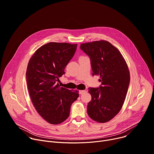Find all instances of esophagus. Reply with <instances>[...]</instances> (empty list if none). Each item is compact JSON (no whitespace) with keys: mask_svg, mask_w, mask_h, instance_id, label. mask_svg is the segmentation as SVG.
Wrapping results in <instances>:
<instances>
[{"mask_svg":"<svg viewBox=\"0 0 154 154\" xmlns=\"http://www.w3.org/2000/svg\"><path fill=\"white\" fill-rule=\"evenodd\" d=\"M85 92H86L85 90H80V91H79V94H82L83 93H85Z\"/></svg>","mask_w":154,"mask_h":154,"instance_id":"esophagus-1","label":"esophagus"}]
</instances>
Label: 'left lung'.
I'll use <instances>...</instances> for the list:
<instances>
[{"instance_id":"8db88e82","label":"left lung","mask_w":154,"mask_h":154,"mask_svg":"<svg viewBox=\"0 0 154 154\" xmlns=\"http://www.w3.org/2000/svg\"><path fill=\"white\" fill-rule=\"evenodd\" d=\"M80 49L90 58L93 75H100L101 85L89 88L91 100L87 105L88 116L106 123L121 110L130 81L128 67L120 51L106 40L82 44Z\"/></svg>"}]
</instances>
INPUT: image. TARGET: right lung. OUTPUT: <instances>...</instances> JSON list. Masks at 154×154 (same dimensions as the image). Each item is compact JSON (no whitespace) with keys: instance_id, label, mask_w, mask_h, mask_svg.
<instances>
[{"instance_id":"obj_1","label":"right lung","mask_w":154,"mask_h":154,"mask_svg":"<svg viewBox=\"0 0 154 154\" xmlns=\"http://www.w3.org/2000/svg\"><path fill=\"white\" fill-rule=\"evenodd\" d=\"M77 44L50 42L38 48L29 60L26 82L32 103L39 115L57 125L70 114L79 91L60 87L59 77L75 53Z\"/></svg>"}]
</instances>
